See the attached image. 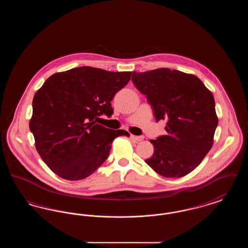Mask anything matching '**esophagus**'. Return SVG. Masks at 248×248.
I'll return each mask as SVG.
<instances>
[{
  "mask_svg": "<svg viewBox=\"0 0 248 248\" xmlns=\"http://www.w3.org/2000/svg\"><path fill=\"white\" fill-rule=\"evenodd\" d=\"M131 139L133 140H136V141H142L144 140V137L143 136H134V135H131Z\"/></svg>",
  "mask_w": 248,
  "mask_h": 248,
  "instance_id": "esophagus-1",
  "label": "esophagus"
}]
</instances>
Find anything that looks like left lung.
Here are the masks:
<instances>
[{
	"label": "left lung",
	"instance_id": "1",
	"mask_svg": "<svg viewBox=\"0 0 248 248\" xmlns=\"http://www.w3.org/2000/svg\"><path fill=\"white\" fill-rule=\"evenodd\" d=\"M132 82L156 122L167 120V134L150 140L154 155L145 162L163 177L188 175L212 148L218 123L212 93L195 75L166 68L134 71Z\"/></svg>",
	"mask_w": 248,
	"mask_h": 248
}]
</instances>
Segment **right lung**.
<instances>
[{
  "instance_id": "obj_1",
  "label": "right lung",
  "mask_w": 248,
  "mask_h": 248,
  "mask_svg": "<svg viewBox=\"0 0 248 248\" xmlns=\"http://www.w3.org/2000/svg\"><path fill=\"white\" fill-rule=\"evenodd\" d=\"M131 71L79 67L50 76L36 92L30 129L38 154L59 177H89L108 157L113 140L129 136L96 124L113 113L110 101L131 79Z\"/></svg>"
}]
</instances>
